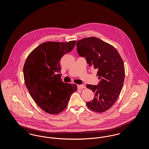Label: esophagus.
Masks as SVG:
<instances>
[{
    "label": "esophagus",
    "instance_id": "34e87169",
    "mask_svg": "<svg viewBox=\"0 0 149 149\" xmlns=\"http://www.w3.org/2000/svg\"><path fill=\"white\" fill-rule=\"evenodd\" d=\"M77 88H78V89H82L83 88H85V86L83 85H78Z\"/></svg>",
    "mask_w": 149,
    "mask_h": 149
}]
</instances>
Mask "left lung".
<instances>
[{
  "mask_svg": "<svg viewBox=\"0 0 149 149\" xmlns=\"http://www.w3.org/2000/svg\"><path fill=\"white\" fill-rule=\"evenodd\" d=\"M76 45L79 55L85 57L89 65L98 70L97 76L100 80L97 85H86L94 93V99L86 106L95 112H104L120 94L125 75L123 61L113 46L98 38H85Z\"/></svg>",
  "mask_w": 149,
  "mask_h": 149,
  "instance_id": "1",
  "label": "left lung"
}]
</instances>
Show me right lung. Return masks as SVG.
I'll use <instances>...</instances> for the list:
<instances>
[{
	"label": "right lung",
	"mask_w": 149,
	"mask_h": 149,
	"mask_svg": "<svg viewBox=\"0 0 149 149\" xmlns=\"http://www.w3.org/2000/svg\"><path fill=\"white\" fill-rule=\"evenodd\" d=\"M75 41L68 42H46L33 50L23 67L25 84L31 97L43 111L52 114L63 112L76 84L61 80L59 64L64 54L70 52Z\"/></svg>",
	"instance_id": "add662e5"
}]
</instances>
